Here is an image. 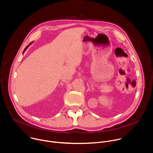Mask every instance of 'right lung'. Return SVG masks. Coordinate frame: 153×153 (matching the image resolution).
<instances>
[{
	"mask_svg": "<svg viewBox=\"0 0 153 153\" xmlns=\"http://www.w3.org/2000/svg\"><path fill=\"white\" fill-rule=\"evenodd\" d=\"M31 43H32V42H31V43H30V44H29L28 46H26V48L24 49V51H23V53H24V52L25 51V50L27 49V48H28V46H30V45L31 44Z\"/></svg>",
	"mask_w": 153,
	"mask_h": 153,
	"instance_id": "right-lung-1",
	"label": "right lung"
}]
</instances>
